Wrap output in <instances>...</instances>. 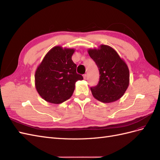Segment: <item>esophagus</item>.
Wrapping results in <instances>:
<instances>
[{"mask_svg":"<svg viewBox=\"0 0 160 160\" xmlns=\"http://www.w3.org/2000/svg\"><path fill=\"white\" fill-rule=\"evenodd\" d=\"M83 78H84V80H86V74H84L83 75Z\"/></svg>","mask_w":160,"mask_h":160,"instance_id":"34e87169","label":"esophagus"}]
</instances>
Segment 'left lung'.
<instances>
[{"label": "left lung", "instance_id": "obj_1", "mask_svg": "<svg viewBox=\"0 0 160 160\" xmlns=\"http://www.w3.org/2000/svg\"><path fill=\"white\" fill-rule=\"evenodd\" d=\"M88 53L100 72L98 84L90 88L93 97L104 103L121 98L129 85V70L125 62L115 49L107 45L88 49Z\"/></svg>", "mask_w": 160, "mask_h": 160}]
</instances>
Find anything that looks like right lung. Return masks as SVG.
Segmentation results:
<instances>
[{"label":"right lung","instance_id":"obj_1","mask_svg":"<svg viewBox=\"0 0 160 160\" xmlns=\"http://www.w3.org/2000/svg\"><path fill=\"white\" fill-rule=\"evenodd\" d=\"M74 48H63L58 45L46 53L37 68L35 86L40 97L45 101L60 104L69 99L78 80L83 77L76 73V65L72 56Z\"/></svg>","mask_w":160,"mask_h":160}]
</instances>
